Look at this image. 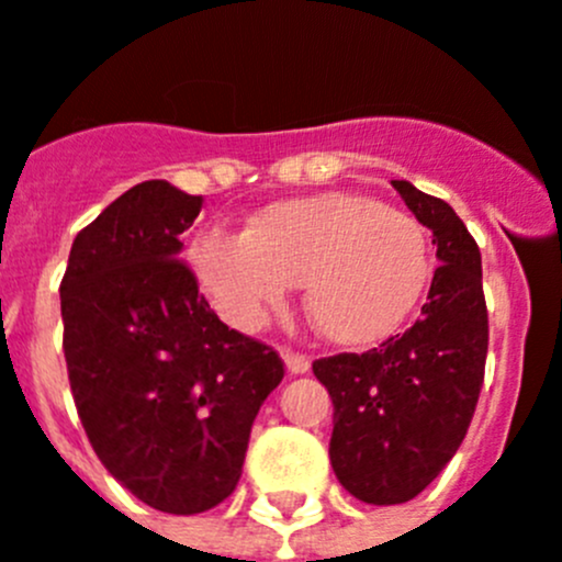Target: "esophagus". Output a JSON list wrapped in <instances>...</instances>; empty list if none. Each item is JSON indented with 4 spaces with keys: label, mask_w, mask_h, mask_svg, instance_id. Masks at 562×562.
<instances>
[{
    "label": "esophagus",
    "mask_w": 562,
    "mask_h": 562,
    "mask_svg": "<svg viewBox=\"0 0 562 562\" xmlns=\"http://www.w3.org/2000/svg\"><path fill=\"white\" fill-rule=\"evenodd\" d=\"M282 360H285V369L291 371V374H307V371H311V358H307V355L285 349V352H282Z\"/></svg>",
    "instance_id": "1"
}]
</instances>
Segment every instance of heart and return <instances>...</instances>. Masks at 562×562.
<instances>
[{
    "instance_id": "obj_1",
    "label": "heart",
    "mask_w": 562,
    "mask_h": 562,
    "mask_svg": "<svg viewBox=\"0 0 562 562\" xmlns=\"http://www.w3.org/2000/svg\"><path fill=\"white\" fill-rule=\"evenodd\" d=\"M186 260L229 327L255 333L293 285H305L313 327L340 346L396 333L432 280L427 229L411 213L349 191L266 204L244 233L196 235Z\"/></svg>"
}]
</instances>
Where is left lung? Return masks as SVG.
Returning a JSON list of instances; mask_svg holds the SVG:
<instances>
[{"instance_id": "obj_1", "label": "left lung", "mask_w": 562, "mask_h": 562, "mask_svg": "<svg viewBox=\"0 0 562 562\" xmlns=\"http://www.w3.org/2000/svg\"><path fill=\"white\" fill-rule=\"evenodd\" d=\"M393 188L438 249L422 318L380 349L313 363L335 407L329 463L366 505L411 502L454 458L480 400L487 355L474 238L443 199L407 180H393Z\"/></svg>"}]
</instances>
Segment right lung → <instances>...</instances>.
<instances>
[{
    "mask_svg": "<svg viewBox=\"0 0 562 562\" xmlns=\"http://www.w3.org/2000/svg\"><path fill=\"white\" fill-rule=\"evenodd\" d=\"M202 196L146 180L71 244L63 352L93 452L135 499L193 516L240 480L257 411L282 382L274 349L210 311L180 235Z\"/></svg>",
    "mask_w": 562,
    "mask_h": 562,
    "instance_id": "obj_1",
    "label": "right lung"
}]
</instances>
